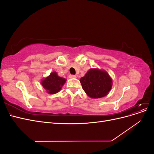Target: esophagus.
I'll return each mask as SVG.
<instances>
[{
	"mask_svg": "<svg viewBox=\"0 0 154 154\" xmlns=\"http://www.w3.org/2000/svg\"><path fill=\"white\" fill-rule=\"evenodd\" d=\"M69 78H76V75H72V74H71V75H69Z\"/></svg>",
	"mask_w": 154,
	"mask_h": 154,
	"instance_id": "esophagus-1",
	"label": "esophagus"
}]
</instances>
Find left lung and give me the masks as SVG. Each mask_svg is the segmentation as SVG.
<instances>
[{
    "mask_svg": "<svg viewBox=\"0 0 154 154\" xmlns=\"http://www.w3.org/2000/svg\"><path fill=\"white\" fill-rule=\"evenodd\" d=\"M80 81L87 95L94 99L106 96L112 87V80L109 73L98 68L88 70Z\"/></svg>",
    "mask_w": 154,
    "mask_h": 154,
    "instance_id": "1",
    "label": "left lung"
}]
</instances>
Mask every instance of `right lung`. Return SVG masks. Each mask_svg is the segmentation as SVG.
Returning a JSON list of instances; mask_svg holds the SVG:
<instances>
[{
  "label": "right lung",
  "instance_id": "right-lung-1",
  "mask_svg": "<svg viewBox=\"0 0 154 154\" xmlns=\"http://www.w3.org/2000/svg\"><path fill=\"white\" fill-rule=\"evenodd\" d=\"M66 79L60 77L57 72H52L48 76L41 80V85L49 94L58 92L66 82Z\"/></svg>",
  "mask_w": 154,
  "mask_h": 154
}]
</instances>
